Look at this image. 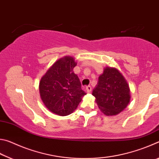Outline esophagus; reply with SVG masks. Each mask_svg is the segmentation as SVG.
<instances>
[{"label": "esophagus", "instance_id": "1", "mask_svg": "<svg viewBox=\"0 0 159 159\" xmlns=\"http://www.w3.org/2000/svg\"><path fill=\"white\" fill-rule=\"evenodd\" d=\"M86 90H87L88 93H90L91 90H92V88H91V86L88 85L87 87H86Z\"/></svg>", "mask_w": 159, "mask_h": 159}]
</instances>
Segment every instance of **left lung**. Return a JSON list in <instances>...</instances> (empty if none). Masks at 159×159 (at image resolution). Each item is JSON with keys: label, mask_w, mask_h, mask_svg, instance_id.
I'll return each instance as SVG.
<instances>
[{"label": "left lung", "mask_w": 159, "mask_h": 159, "mask_svg": "<svg viewBox=\"0 0 159 159\" xmlns=\"http://www.w3.org/2000/svg\"><path fill=\"white\" fill-rule=\"evenodd\" d=\"M98 106L107 116L119 114L130 102V88L123 75L115 68L107 67L93 90Z\"/></svg>", "instance_id": "left-lung-1"}]
</instances>
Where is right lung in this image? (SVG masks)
Here are the masks:
<instances>
[{"mask_svg": "<svg viewBox=\"0 0 159 159\" xmlns=\"http://www.w3.org/2000/svg\"><path fill=\"white\" fill-rule=\"evenodd\" d=\"M74 59L65 57L57 60L42 77L39 84L41 98L54 114L67 116L77 108L85 93L73 69Z\"/></svg>", "mask_w": 159, "mask_h": 159, "instance_id": "add662e5", "label": "right lung"}]
</instances>
